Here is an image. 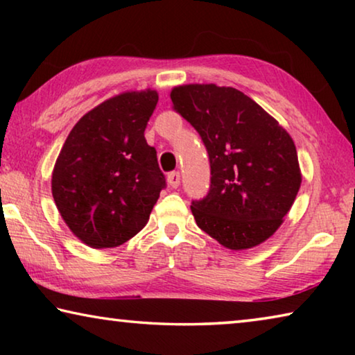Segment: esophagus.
Instances as JSON below:
<instances>
[{
    "label": "esophagus",
    "instance_id": "1",
    "mask_svg": "<svg viewBox=\"0 0 355 355\" xmlns=\"http://www.w3.org/2000/svg\"><path fill=\"white\" fill-rule=\"evenodd\" d=\"M167 183H169L172 188H178L180 186V172H171L167 175Z\"/></svg>",
    "mask_w": 355,
    "mask_h": 355
}]
</instances>
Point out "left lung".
I'll return each mask as SVG.
<instances>
[{"label": "left lung", "mask_w": 355, "mask_h": 355, "mask_svg": "<svg viewBox=\"0 0 355 355\" xmlns=\"http://www.w3.org/2000/svg\"><path fill=\"white\" fill-rule=\"evenodd\" d=\"M171 98L199 131L211 166L208 196L191 205L197 225L230 250L264 243L284 224L302 183L291 136L235 87L182 84Z\"/></svg>", "instance_id": "left-lung-1"}]
</instances>
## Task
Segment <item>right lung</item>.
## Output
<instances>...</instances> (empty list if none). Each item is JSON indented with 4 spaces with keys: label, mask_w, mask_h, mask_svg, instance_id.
Returning a JSON list of instances; mask_svg holds the SVG:
<instances>
[{
    "label": "right lung",
    "mask_w": 355,
    "mask_h": 355,
    "mask_svg": "<svg viewBox=\"0 0 355 355\" xmlns=\"http://www.w3.org/2000/svg\"><path fill=\"white\" fill-rule=\"evenodd\" d=\"M155 89L127 91L78 120L53 167L51 192L70 232L92 249L119 248L139 233L164 188L144 131Z\"/></svg>",
    "instance_id": "right-lung-1"
}]
</instances>
